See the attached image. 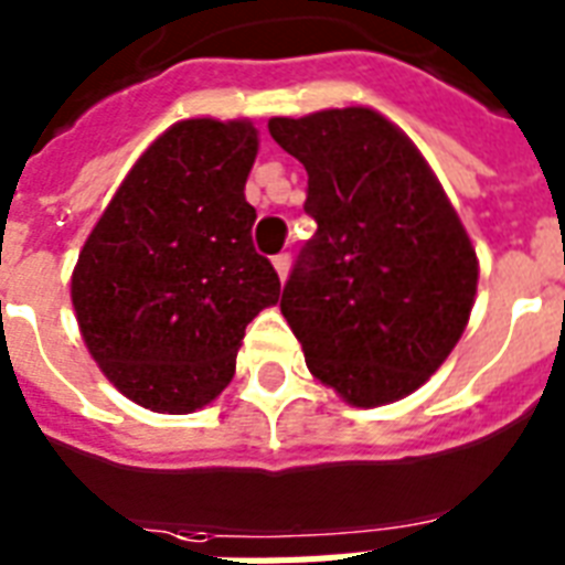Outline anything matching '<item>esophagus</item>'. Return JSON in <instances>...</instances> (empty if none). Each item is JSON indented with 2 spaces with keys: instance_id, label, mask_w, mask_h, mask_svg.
<instances>
[{
  "instance_id": "34e87169",
  "label": "esophagus",
  "mask_w": 565,
  "mask_h": 565,
  "mask_svg": "<svg viewBox=\"0 0 565 565\" xmlns=\"http://www.w3.org/2000/svg\"><path fill=\"white\" fill-rule=\"evenodd\" d=\"M273 266H275V273H278V278H287V273H290V255H275L273 257Z\"/></svg>"
}]
</instances>
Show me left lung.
<instances>
[{
	"instance_id": "obj_1",
	"label": "left lung",
	"mask_w": 565,
	"mask_h": 565,
	"mask_svg": "<svg viewBox=\"0 0 565 565\" xmlns=\"http://www.w3.org/2000/svg\"><path fill=\"white\" fill-rule=\"evenodd\" d=\"M308 170L317 234L284 284L281 313L313 377L354 407L419 390L463 334L478 257L419 149L370 108L269 119Z\"/></svg>"
}]
</instances>
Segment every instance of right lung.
<instances>
[{"label":"right lung","instance_id":"add662e5","mask_svg":"<svg viewBox=\"0 0 565 565\" xmlns=\"http://www.w3.org/2000/svg\"><path fill=\"white\" fill-rule=\"evenodd\" d=\"M248 119H184L131 167L84 243L73 308L93 361L154 413H193L228 386L246 326L281 296L257 255Z\"/></svg>","mask_w":565,"mask_h":565}]
</instances>
